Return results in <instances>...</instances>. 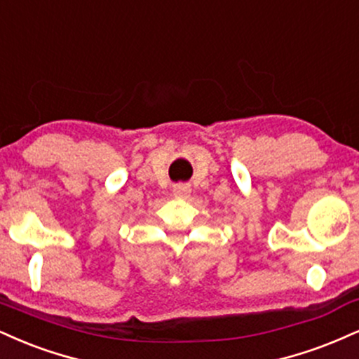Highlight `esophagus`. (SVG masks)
<instances>
[{
	"mask_svg": "<svg viewBox=\"0 0 359 359\" xmlns=\"http://www.w3.org/2000/svg\"><path fill=\"white\" fill-rule=\"evenodd\" d=\"M191 185L189 184H177L174 185V196L177 198H189L191 197Z\"/></svg>",
	"mask_w": 359,
	"mask_h": 359,
	"instance_id": "34e87169",
	"label": "esophagus"
}]
</instances>
